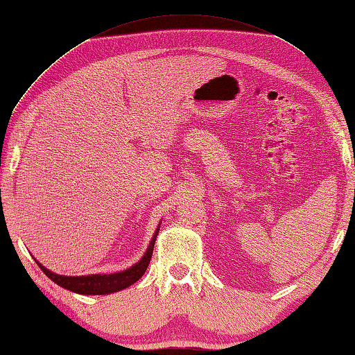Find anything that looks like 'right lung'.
I'll return each mask as SVG.
<instances>
[{
    "instance_id": "obj_1",
    "label": "right lung",
    "mask_w": 355,
    "mask_h": 355,
    "mask_svg": "<svg viewBox=\"0 0 355 355\" xmlns=\"http://www.w3.org/2000/svg\"><path fill=\"white\" fill-rule=\"evenodd\" d=\"M158 230L154 233V238L150 241V244L148 247V250L145 256L140 259V262L135 263L131 268H128L125 271H120V273H112V275H92V276H61L53 273V271L47 270L44 266H41L40 262L36 261L37 266L47 275L53 282L61 285L62 288L70 290L73 293H79V294H108V293H114L119 290H123L126 286L132 285L134 282H137L139 279L145 275V271L149 266V261L153 258V252H154V243L155 238L158 235Z\"/></svg>"
}]
</instances>
